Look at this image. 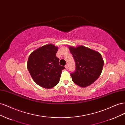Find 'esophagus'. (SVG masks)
<instances>
[{
	"label": "esophagus",
	"instance_id": "34e87169",
	"mask_svg": "<svg viewBox=\"0 0 125 125\" xmlns=\"http://www.w3.org/2000/svg\"><path fill=\"white\" fill-rule=\"evenodd\" d=\"M65 68H66V69H68V65H66L65 66Z\"/></svg>",
	"mask_w": 125,
	"mask_h": 125
}]
</instances>
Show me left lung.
Here are the masks:
<instances>
[{
	"mask_svg": "<svg viewBox=\"0 0 125 125\" xmlns=\"http://www.w3.org/2000/svg\"><path fill=\"white\" fill-rule=\"evenodd\" d=\"M75 63V70L70 73L72 80L81 87L91 84L99 78L104 65L101 55L83 46L70 47Z\"/></svg>",
	"mask_w": 125,
	"mask_h": 125,
	"instance_id": "left-lung-1",
	"label": "left lung"
}]
</instances>
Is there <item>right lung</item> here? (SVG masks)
Masks as SVG:
<instances>
[{"instance_id": "right-lung-1", "label": "right lung", "mask_w": 125, "mask_h": 125, "mask_svg": "<svg viewBox=\"0 0 125 125\" xmlns=\"http://www.w3.org/2000/svg\"><path fill=\"white\" fill-rule=\"evenodd\" d=\"M58 47L48 44L40 47L30 54L28 69L33 80L45 89L53 88L58 84L65 67L59 65L56 56Z\"/></svg>"}]
</instances>
